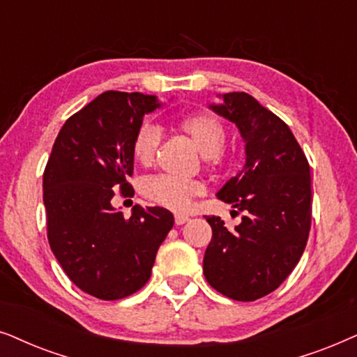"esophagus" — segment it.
Returning a JSON list of instances; mask_svg holds the SVG:
<instances>
[{"mask_svg": "<svg viewBox=\"0 0 357 357\" xmlns=\"http://www.w3.org/2000/svg\"><path fill=\"white\" fill-rule=\"evenodd\" d=\"M189 220L188 215H183V213H178V215H174V223L176 225H183V223H186Z\"/></svg>", "mask_w": 357, "mask_h": 357, "instance_id": "obj_1", "label": "esophagus"}]
</instances>
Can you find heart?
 <instances>
[{
	"label": "heart",
	"mask_w": 357,
	"mask_h": 357,
	"mask_svg": "<svg viewBox=\"0 0 357 357\" xmlns=\"http://www.w3.org/2000/svg\"><path fill=\"white\" fill-rule=\"evenodd\" d=\"M179 130L186 134L208 165L222 166L227 160V127L212 114H192L178 122ZM161 145V130L155 123L144 122L137 129L132 151L140 165H153ZM206 192V186L196 179H178L173 176H153L142 184V194L155 206L173 212H183L191 206L192 199Z\"/></svg>",
	"instance_id": "1"
}]
</instances>
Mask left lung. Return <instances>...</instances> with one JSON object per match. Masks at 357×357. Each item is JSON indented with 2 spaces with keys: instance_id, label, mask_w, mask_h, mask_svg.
Instances as JSON below:
<instances>
[{
  "instance_id": "obj_1",
  "label": "left lung",
  "mask_w": 357,
  "mask_h": 357,
  "mask_svg": "<svg viewBox=\"0 0 357 357\" xmlns=\"http://www.w3.org/2000/svg\"><path fill=\"white\" fill-rule=\"evenodd\" d=\"M211 109L238 127L246 165L217 197L243 212L228 230L220 217H207L212 240L204 275L223 296L253 302L275 291L305 250L312 223L310 166L282 119L246 93L223 94Z\"/></svg>"
}]
</instances>
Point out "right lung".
I'll use <instances>...</instances> for the list:
<instances>
[{
  "instance_id": "right-lung-1",
  "label": "right lung",
  "mask_w": 357,
  "mask_h": 357,
  "mask_svg": "<svg viewBox=\"0 0 357 357\" xmlns=\"http://www.w3.org/2000/svg\"><path fill=\"white\" fill-rule=\"evenodd\" d=\"M156 96L106 91L73 114L56 137L44 171L47 238L76 287L101 301L129 297L149 282L156 251L173 228L163 207H112L134 192L132 142Z\"/></svg>"
}]
</instances>
